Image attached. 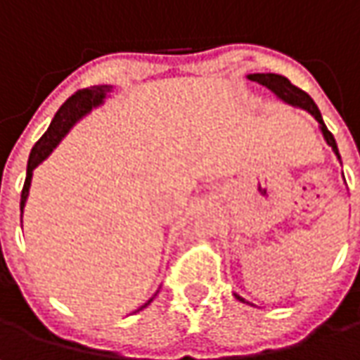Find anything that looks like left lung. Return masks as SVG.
Returning a JSON list of instances; mask_svg holds the SVG:
<instances>
[{
  "instance_id": "1",
  "label": "left lung",
  "mask_w": 360,
  "mask_h": 360,
  "mask_svg": "<svg viewBox=\"0 0 360 360\" xmlns=\"http://www.w3.org/2000/svg\"><path fill=\"white\" fill-rule=\"evenodd\" d=\"M251 81H257V83H261V85H265L266 89H271L273 94L279 97L281 101H285V103H289L292 107H299V109H304V111H309L313 117L319 121V127H321V133H323V137H325V141L327 145L335 151V155L341 159L339 155V147H337V141H335V137H333V133L327 129V125H325V121L321 117V111H319V107L315 105V101L309 97V95L304 94L303 89H299V87H295L291 81L287 79V77H283V75H277V73H251V75H247ZM235 295V299L237 301H241V303H247L243 297H239L237 292H233Z\"/></svg>"
}]
</instances>
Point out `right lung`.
Masks as SVG:
<instances>
[{
  "label": "right lung",
  "mask_w": 360,
  "mask_h": 360,
  "mask_svg": "<svg viewBox=\"0 0 360 360\" xmlns=\"http://www.w3.org/2000/svg\"><path fill=\"white\" fill-rule=\"evenodd\" d=\"M113 87L111 85H94V87H87V89H79L75 94L69 97L68 101L63 105L59 107V111L56 113V117L51 121V125L47 127L41 139L33 145L32 153H30V161H27V175H25V183H23V191H21V203H19V209L23 213V207H25V201H27V195H30V185H32V175L33 169L37 167L44 159H47V155L56 149L59 141L68 135V131L79 121L83 115H87L94 107L101 105L103 99L107 97V94L111 91ZM153 301V297L143 304L141 309H145L147 304ZM139 309V311H141Z\"/></svg>",
  "instance_id": "right-lung-1"
}]
</instances>
